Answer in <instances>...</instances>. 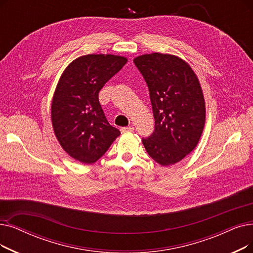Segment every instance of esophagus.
<instances>
[{
	"instance_id": "esophagus-1",
	"label": "esophagus",
	"mask_w": 253,
	"mask_h": 253,
	"mask_svg": "<svg viewBox=\"0 0 253 253\" xmlns=\"http://www.w3.org/2000/svg\"><path fill=\"white\" fill-rule=\"evenodd\" d=\"M134 130L133 126H128V127H122L121 128V132L122 133H126V132H132Z\"/></svg>"
}]
</instances>
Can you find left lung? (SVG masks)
Here are the masks:
<instances>
[{"mask_svg":"<svg viewBox=\"0 0 253 253\" xmlns=\"http://www.w3.org/2000/svg\"><path fill=\"white\" fill-rule=\"evenodd\" d=\"M133 62L148 84L155 119V130L142 144L160 166H171L188 155L203 133L206 103L200 81L173 54H141Z\"/></svg>","mask_w":253,"mask_h":253,"instance_id":"obj_1","label":"left lung"}]
</instances>
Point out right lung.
I'll list each match as a JSON object with an SVG mask.
<instances>
[{
  "mask_svg": "<svg viewBox=\"0 0 253 253\" xmlns=\"http://www.w3.org/2000/svg\"><path fill=\"white\" fill-rule=\"evenodd\" d=\"M126 63L127 58L115 54H85L62 73L51 101V123L61 147L73 159L96 162L121 134L107 122L98 94Z\"/></svg>",
  "mask_w": 253,
  "mask_h": 253,
  "instance_id": "1",
  "label": "right lung"
}]
</instances>
